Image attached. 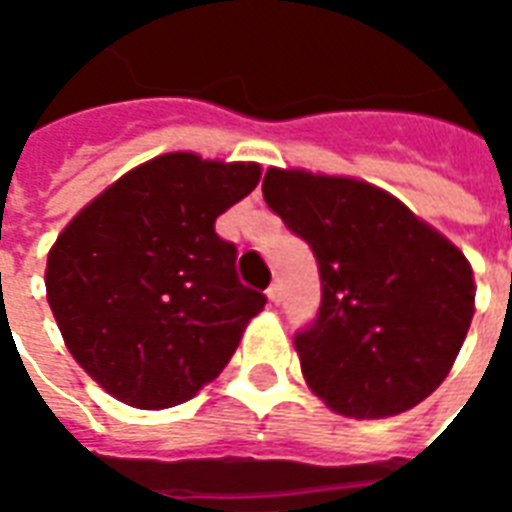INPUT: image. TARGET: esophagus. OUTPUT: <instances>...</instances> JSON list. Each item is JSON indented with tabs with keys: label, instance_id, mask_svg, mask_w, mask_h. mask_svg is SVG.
<instances>
[{
	"label": "esophagus",
	"instance_id": "esophagus-1",
	"mask_svg": "<svg viewBox=\"0 0 512 512\" xmlns=\"http://www.w3.org/2000/svg\"><path fill=\"white\" fill-rule=\"evenodd\" d=\"M266 296H268V301H274V304L282 299V288H279V282H271V285H268Z\"/></svg>",
	"mask_w": 512,
	"mask_h": 512
}]
</instances>
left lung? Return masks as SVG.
<instances>
[{
    "label": "left lung",
    "instance_id": "left-lung-1",
    "mask_svg": "<svg viewBox=\"0 0 512 512\" xmlns=\"http://www.w3.org/2000/svg\"><path fill=\"white\" fill-rule=\"evenodd\" d=\"M263 197L318 260L321 307L296 332L312 392L356 419L422 403L447 378L472 323L463 252L362 180L271 167Z\"/></svg>",
    "mask_w": 512,
    "mask_h": 512
}]
</instances>
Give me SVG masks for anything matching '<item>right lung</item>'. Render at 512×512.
<instances>
[{"label": "right lung", "mask_w": 512, "mask_h": 512, "mask_svg": "<svg viewBox=\"0 0 512 512\" xmlns=\"http://www.w3.org/2000/svg\"><path fill=\"white\" fill-rule=\"evenodd\" d=\"M257 164L167 153L112 183L51 246L46 293L73 359L134 408H169L213 381L266 296L241 285L216 219Z\"/></svg>", "instance_id": "obj_1"}]
</instances>
